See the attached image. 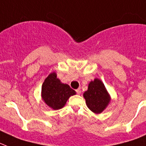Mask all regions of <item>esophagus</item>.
Wrapping results in <instances>:
<instances>
[{
  "label": "esophagus",
  "mask_w": 146,
  "mask_h": 146,
  "mask_svg": "<svg viewBox=\"0 0 146 146\" xmlns=\"http://www.w3.org/2000/svg\"><path fill=\"white\" fill-rule=\"evenodd\" d=\"M76 91L77 94H79V95L81 94V89H80V88H79V89H77V90H76Z\"/></svg>",
  "instance_id": "34e87169"
}]
</instances>
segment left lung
Instances as JSON below:
<instances>
[{
    "label": "left lung",
    "instance_id": "1",
    "mask_svg": "<svg viewBox=\"0 0 146 146\" xmlns=\"http://www.w3.org/2000/svg\"><path fill=\"white\" fill-rule=\"evenodd\" d=\"M87 106L95 113H100L111 101L110 95L101 80L95 79L88 84V90L83 94Z\"/></svg>",
    "mask_w": 146,
    "mask_h": 146
}]
</instances>
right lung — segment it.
<instances>
[{
    "label": "right lung",
    "instance_id": "right-lung-1",
    "mask_svg": "<svg viewBox=\"0 0 146 146\" xmlns=\"http://www.w3.org/2000/svg\"><path fill=\"white\" fill-rule=\"evenodd\" d=\"M76 94L68 84L61 82L55 72L46 77L41 87L42 100L53 110L62 108L67 100Z\"/></svg>",
    "mask_w": 146,
    "mask_h": 146
}]
</instances>
